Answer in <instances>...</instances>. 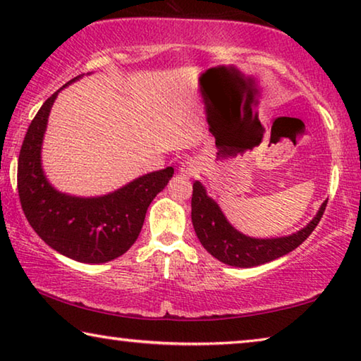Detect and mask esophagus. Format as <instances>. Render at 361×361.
<instances>
[{
    "label": "esophagus",
    "mask_w": 361,
    "mask_h": 361,
    "mask_svg": "<svg viewBox=\"0 0 361 361\" xmlns=\"http://www.w3.org/2000/svg\"><path fill=\"white\" fill-rule=\"evenodd\" d=\"M199 162L194 161V159H188L180 167V173L183 176H194L195 173H199Z\"/></svg>",
    "instance_id": "esophagus-1"
}]
</instances>
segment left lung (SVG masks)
I'll return each instance as SVG.
<instances>
[{"label":"left lung","instance_id":"obj_1","mask_svg":"<svg viewBox=\"0 0 361 361\" xmlns=\"http://www.w3.org/2000/svg\"><path fill=\"white\" fill-rule=\"evenodd\" d=\"M326 202L328 200L322 204L312 221L295 234L277 239H253L232 228L219 205L207 195L200 181H195L192 185L191 218L197 239L212 256L229 266L253 267L277 259L301 245L320 223Z\"/></svg>","mask_w":361,"mask_h":361}]
</instances>
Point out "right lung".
<instances>
[{"mask_svg":"<svg viewBox=\"0 0 361 361\" xmlns=\"http://www.w3.org/2000/svg\"><path fill=\"white\" fill-rule=\"evenodd\" d=\"M81 76L71 79L66 85ZM60 90L36 113L23 138L17 189L28 223L49 247L87 264H100L124 255L135 240L152 199L167 186L173 169L146 173L100 197H75L54 189L41 167V146L47 118Z\"/></svg>","mask_w":361,"mask_h":361,"instance_id":"1","label":"right lung"}]
</instances>
